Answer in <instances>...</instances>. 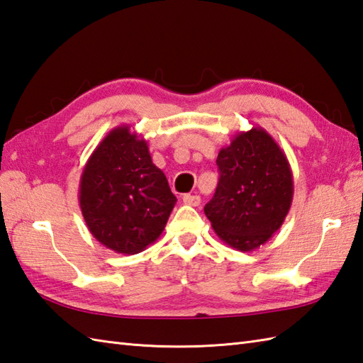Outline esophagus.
<instances>
[{
  "label": "esophagus",
  "instance_id": "esophagus-1",
  "mask_svg": "<svg viewBox=\"0 0 363 363\" xmlns=\"http://www.w3.org/2000/svg\"><path fill=\"white\" fill-rule=\"evenodd\" d=\"M182 201H184V204L198 207L201 204V196L199 195H184Z\"/></svg>",
  "mask_w": 363,
  "mask_h": 363
}]
</instances>
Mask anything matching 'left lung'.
Returning a JSON list of instances; mask_svg holds the SVG:
<instances>
[{
  "label": "left lung",
  "mask_w": 363,
  "mask_h": 363,
  "mask_svg": "<svg viewBox=\"0 0 363 363\" xmlns=\"http://www.w3.org/2000/svg\"><path fill=\"white\" fill-rule=\"evenodd\" d=\"M216 165L220 181L206 216L230 247L255 250L280 229L292 206L288 157L264 128L252 126L220 150Z\"/></svg>",
  "instance_id": "8db88e82"
}]
</instances>
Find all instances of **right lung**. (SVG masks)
<instances>
[{
    "mask_svg": "<svg viewBox=\"0 0 363 363\" xmlns=\"http://www.w3.org/2000/svg\"><path fill=\"white\" fill-rule=\"evenodd\" d=\"M176 196L130 125L116 126L83 167L79 202L88 230L117 254H139L165 229Z\"/></svg>",
    "mask_w": 363,
    "mask_h": 363,
    "instance_id": "1",
    "label": "right lung"
}]
</instances>
